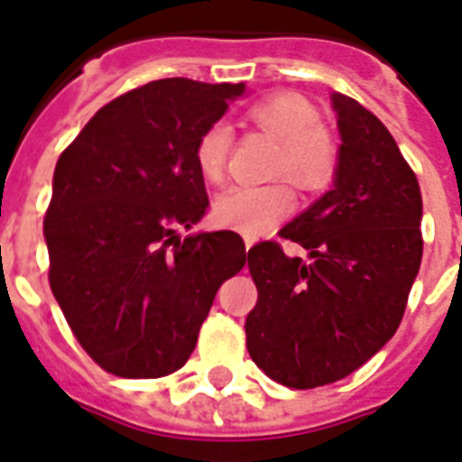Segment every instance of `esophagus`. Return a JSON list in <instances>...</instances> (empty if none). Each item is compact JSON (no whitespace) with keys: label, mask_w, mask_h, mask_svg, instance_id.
<instances>
[{"label":"esophagus","mask_w":462,"mask_h":462,"mask_svg":"<svg viewBox=\"0 0 462 462\" xmlns=\"http://www.w3.org/2000/svg\"><path fill=\"white\" fill-rule=\"evenodd\" d=\"M254 245V237H245V249L249 252V246Z\"/></svg>","instance_id":"34e87169"}]
</instances>
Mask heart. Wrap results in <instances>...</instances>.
<instances>
[{"mask_svg":"<svg viewBox=\"0 0 462 462\" xmlns=\"http://www.w3.org/2000/svg\"><path fill=\"white\" fill-rule=\"evenodd\" d=\"M249 118L281 140L273 174L288 176L302 191H319L337 171V147L325 130L322 114L310 98L278 91L252 106ZM232 128L216 121L200 130L193 145V162L208 184H220L227 174ZM295 193L288 181L266 186H230L217 193L213 220L242 235H262L293 210Z\"/></svg>","mask_w":462,"mask_h":462,"instance_id":"1","label":"heart"}]
</instances>
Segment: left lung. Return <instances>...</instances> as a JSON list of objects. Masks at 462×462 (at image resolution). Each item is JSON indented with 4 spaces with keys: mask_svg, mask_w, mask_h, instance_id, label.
<instances>
[{
    "mask_svg": "<svg viewBox=\"0 0 462 462\" xmlns=\"http://www.w3.org/2000/svg\"><path fill=\"white\" fill-rule=\"evenodd\" d=\"M341 147L334 189L278 232L305 263L266 239L246 252L259 300L246 315L249 356L295 390L361 368L402 322L417 278L421 191L395 137L346 94H334Z\"/></svg>",
    "mask_w": 462,
    "mask_h": 462,
    "instance_id": "obj_1",
    "label": "left lung"
}]
</instances>
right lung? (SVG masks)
Here are the masks:
<instances>
[{"instance_id": "right-lung-1", "label": "right lung", "mask_w": 462, "mask_h": 462, "mask_svg": "<svg viewBox=\"0 0 462 462\" xmlns=\"http://www.w3.org/2000/svg\"><path fill=\"white\" fill-rule=\"evenodd\" d=\"M242 94L245 84L184 77L143 84L98 108L60 154L43 217L48 281L77 341L106 373L179 371L217 288L245 266L237 232L176 237L208 208L196 137Z\"/></svg>"}]
</instances>
